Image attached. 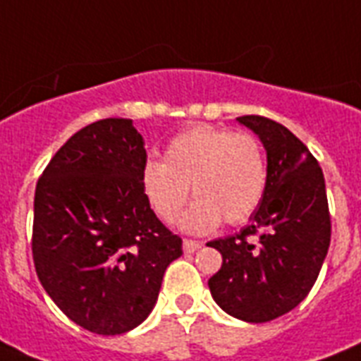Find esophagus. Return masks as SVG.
I'll use <instances>...</instances> for the list:
<instances>
[{"label": "esophagus", "instance_id": "34e87169", "mask_svg": "<svg viewBox=\"0 0 361 361\" xmlns=\"http://www.w3.org/2000/svg\"><path fill=\"white\" fill-rule=\"evenodd\" d=\"M200 247L202 243L192 241V239H185V241H183V252H185V254H192V252H196Z\"/></svg>", "mask_w": 361, "mask_h": 361}]
</instances>
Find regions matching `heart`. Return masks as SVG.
<instances>
[{
	"label": "heart",
	"mask_w": 361,
	"mask_h": 361,
	"mask_svg": "<svg viewBox=\"0 0 361 361\" xmlns=\"http://www.w3.org/2000/svg\"><path fill=\"white\" fill-rule=\"evenodd\" d=\"M269 166L262 142L252 133L195 126L169 142L163 161L148 159L140 185L152 211L163 222L178 219L189 187L196 202L181 216L187 233H209L222 221L247 222L262 204Z\"/></svg>",
	"instance_id": "obj_1"
}]
</instances>
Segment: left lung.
<instances>
[{
	"label": "left lung",
	"instance_id": "1",
	"mask_svg": "<svg viewBox=\"0 0 361 361\" xmlns=\"http://www.w3.org/2000/svg\"><path fill=\"white\" fill-rule=\"evenodd\" d=\"M237 122L262 140L269 181L247 226L207 243L222 254L221 271L207 286L228 315L267 323L306 298L328 254L332 224L323 171L302 140L265 116Z\"/></svg>",
	"mask_w": 361,
	"mask_h": 361
}]
</instances>
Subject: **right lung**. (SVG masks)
Segmentation results:
<instances>
[{"label": "right lung", "mask_w": 361, "mask_h": 361, "mask_svg": "<svg viewBox=\"0 0 361 361\" xmlns=\"http://www.w3.org/2000/svg\"><path fill=\"white\" fill-rule=\"evenodd\" d=\"M142 135L130 118L85 126L51 157L35 190L33 262L59 310L85 330L126 334L154 310L181 239L140 185Z\"/></svg>", "instance_id": "obj_1"}]
</instances>
